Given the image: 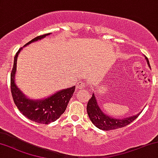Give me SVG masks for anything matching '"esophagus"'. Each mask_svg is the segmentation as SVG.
I'll list each match as a JSON object with an SVG mask.
<instances>
[{
  "label": "esophagus",
  "instance_id": "obj_1",
  "mask_svg": "<svg viewBox=\"0 0 158 158\" xmlns=\"http://www.w3.org/2000/svg\"><path fill=\"white\" fill-rule=\"evenodd\" d=\"M85 87V83L83 81H79L77 85V88L78 89H84Z\"/></svg>",
  "mask_w": 158,
  "mask_h": 158
}]
</instances>
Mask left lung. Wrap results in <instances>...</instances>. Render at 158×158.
Wrapping results in <instances>:
<instances>
[{
	"label": "left lung",
	"instance_id": "left-lung-1",
	"mask_svg": "<svg viewBox=\"0 0 158 158\" xmlns=\"http://www.w3.org/2000/svg\"><path fill=\"white\" fill-rule=\"evenodd\" d=\"M145 58L147 60L149 66L150 67L148 58L146 56ZM87 111L92 123L98 128L103 130V131H111V130H115L126 126L130 123H132L133 121H134V119H136L140 114V113H139L136 115L133 116V117H127V118L124 119L113 118V117L108 116L103 112L101 108L99 107L98 104L94 93L87 103Z\"/></svg>",
	"mask_w": 158,
	"mask_h": 158
}]
</instances>
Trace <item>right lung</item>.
I'll return each mask as SVG.
<instances>
[{
  "instance_id": "add662e5",
  "label": "right lung",
  "mask_w": 158,
  "mask_h": 158,
  "mask_svg": "<svg viewBox=\"0 0 158 158\" xmlns=\"http://www.w3.org/2000/svg\"><path fill=\"white\" fill-rule=\"evenodd\" d=\"M49 34L50 33L39 35L30 41L25 46L43 39ZM22 49L23 47H21L16 53L14 65L11 72V92L14 102L19 111L27 119L32 121L40 124H49L55 122L66 109L68 103L75 91V87L73 86L70 88L62 89L53 94L50 97L39 101H33L27 98L18 88L15 82L17 56Z\"/></svg>"
}]
</instances>
